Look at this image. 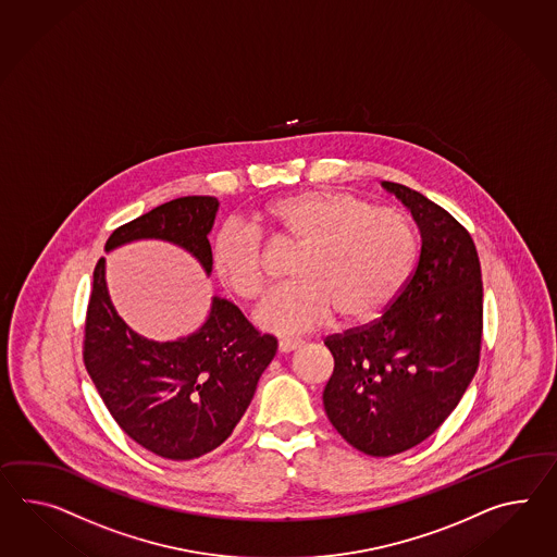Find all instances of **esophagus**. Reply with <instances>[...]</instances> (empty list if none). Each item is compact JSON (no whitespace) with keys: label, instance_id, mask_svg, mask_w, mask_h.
<instances>
[{"label":"esophagus","instance_id":"obj_1","mask_svg":"<svg viewBox=\"0 0 557 557\" xmlns=\"http://www.w3.org/2000/svg\"><path fill=\"white\" fill-rule=\"evenodd\" d=\"M300 342H290V339H283V342H278V351L281 354H290V351H295V349H299Z\"/></svg>","mask_w":557,"mask_h":557}]
</instances>
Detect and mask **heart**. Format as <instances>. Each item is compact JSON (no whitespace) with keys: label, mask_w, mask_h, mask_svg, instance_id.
<instances>
[{"label":"heart","mask_w":557,"mask_h":557,"mask_svg":"<svg viewBox=\"0 0 557 557\" xmlns=\"http://www.w3.org/2000/svg\"><path fill=\"white\" fill-rule=\"evenodd\" d=\"M302 248L293 278L258 309V327L297 337L325 327L339 314L345 325H368L398 300L412 276L418 236L396 208H373L349 191L307 189L272 201L258 230L228 224L214 244V269L238 299L267 290L264 238Z\"/></svg>","instance_id":"heart-1"}]
</instances>
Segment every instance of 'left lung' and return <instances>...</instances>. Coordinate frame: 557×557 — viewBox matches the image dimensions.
I'll return each instance as SVG.
<instances>
[{"label": "left lung", "mask_w": 557, "mask_h": 557, "mask_svg": "<svg viewBox=\"0 0 557 557\" xmlns=\"http://www.w3.org/2000/svg\"><path fill=\"white\" fill-rule=\"evenodd\" d=\"M412 212L422 248L398 300L377 321L329 335L331 424L370 457L426 441L471 384L483 342L481 262L469 230L410 187L384 182Z\"/></svg>", "instance_id": "1"}]
</instances>
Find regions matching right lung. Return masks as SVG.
Here are the masks:
<instances>
[{"label":"right lung","mask_w":557,"mask_h":557,"mask_svg":"<svg viewBox=\"0 0 557 557\" xmlns=\"http://www.w3.org/2000/svg\"><path fill=\"white\" fill-rule=\"evenodd\" d=\"M215 212L212 196L161 203L114 230L104 250L159 238L186 248L210 274ZM274 354L276 339L260 335L226 299H214L208 321L189 337L145 339L114 311L104 258L97 262L86 309V371L114 422L149 453L170 460L212 453L240 422Z\"/></svg>","instance_id":"add662e5"}]
</instances>
